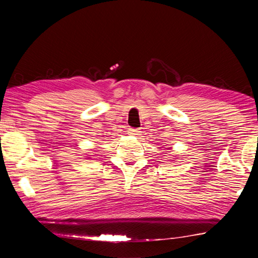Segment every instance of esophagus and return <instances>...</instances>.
I'll return each mask as SVG.
<instances>
[{"instance_id":"esophagus-1","label":"esophagus","mask_w":258,"mask_h":258,"mask_svg":"<svg viewBox=\"0 0 258 258\" xmlns=\"http://www.w3.org/2000/svg\"><path fill=\"white\" fill-rule=\"evenodd\" d=\"M127 133H128L130 135H133V137H135V135H139L140 131H139L138 128H128Z\"/></svg>"}]
</instances>
